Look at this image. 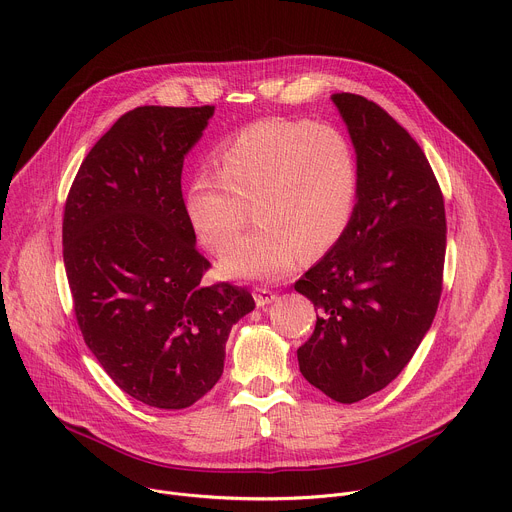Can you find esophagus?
Here are the masks:
<instances>
[{
	"mask_svg": "<svg viewBox=\"0 0 512 512\" xmlns=\"http://www.w3.org/2000/svg\"><path fill=\"white\" fill-rule=\"evenodd\" d=\"M275 300H277V294H275V291H271L269 287H257L255 289V302H257L259 308H263V306H267Z\"/></svg>",
	"mask_w": 512,
	"mask_h": 512,
	"instance_id": "esophagus-1",
	"label": "esophagus"
}]
</instances>
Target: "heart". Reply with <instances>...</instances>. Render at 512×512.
Here are the masks:
<instances>
[{
	"instance_id": "1",
	"label": "heart",
	"mask_w": 512,
	"mask_h": 512,
	"mask_svg": "<svg viewBox=\"0 0 512 512\" xmlns=\"http://www.w3.org/2000/svg\"><path fill=\"white\" fill-rule=\"evenodd\" d=\"M212 162L214 172H200L186 192L200 243L225 253L249 205L260 225L221 259L229 277H279L300 255L328 251L352 221L358 158L350 137L334 125L257 121L218 145Z\"/></svg>"
}]
</instances>
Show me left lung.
<instances>
[{"label":"left lung","instance_id":"obj_1","mask_svg":"<svg viewBox=\"0 0 512 512\" xmlns=\"http://www.w3.org/2000/svg\"><path fill=\"white\" fill-rule=\"evenodd\" d=\"M358 158V196L338 243L296 291L318 308L298 348L310 385L356 403L399 377L442 296L444 194L417 141L377 103L332 95Z\"/></svg>","mask_w":512,"mask_h":512}]
</instances>
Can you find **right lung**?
Returning a JSON list of instances; mask_svg holds the SVG:
<instances>
[{
    "mask_svg": "<svg viewBox=\"0 0 512 512\" xmlns=\"http://www.w3.org/2000/svg\"><path fill=\"white\" fill-rule=\"evenodd\" d=\"M214 107L145 105L93 145L70 186L62 255L89 350L129 397L186 409L223 375L245 287L204 285L210 263L182 198L184 156Z\"/></svg>",
    "mask_w": 512,
    "mask_h": 512,
    "instance_id": "add662e5",
    "label": "right lung"
}]
</instances>
